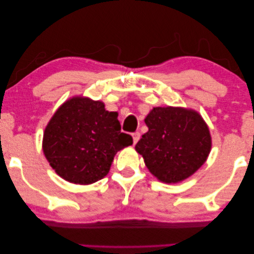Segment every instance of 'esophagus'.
Listing matches in <instances>:
<instances>
[{
	"instance_id": "34e87169",
	"label": "esophagus",
	"mask_w": 254,
	"mask_h": 254,
	"mask_svg": "<svg viewBox=\"0 0 254 254\" xmlns=\"http://www.w3.org/2000/svg\"><path fill=\"white\" fill-rule=\"evenodd\" d=\"M131 136H132V142H134V144H136L137 142H138L139 138H140V134H139V131H135V132H132Z\"/></svg>"
}]
</instances>
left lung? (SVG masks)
Returning a JSON list of instances; mask_svg holds the SVG:
<instances>
[{"mask_svg": "<svg viewBox=\"0 0 254 254\" xmlns=\"http://www.w3.org/2000/svg\"><path fill=\"white\" fill-rule=\"evenodd\" d=\"M148 131L136 144L148 171L164 184H178L200 169L211 149L209 128L198 111L155 107L145 118Z\"/></svg>", "mask_w": 254, "mask_h": 254, "instance_id": "obj_1", "label": "left lung"}]
</instances>
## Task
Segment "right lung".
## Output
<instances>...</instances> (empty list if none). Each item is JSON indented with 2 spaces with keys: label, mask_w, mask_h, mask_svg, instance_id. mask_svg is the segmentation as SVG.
<instances>
[{
  "label": "right lung",
  "mask_w": 254,
  "mask_h": 254,
  "mask_svg": "<svg viewBox=\"0 0 254 254\" xmlns=\"http://www.w3.org/2000/svg\"><path fill=\"white\" fill-rule=\"evenodd\" d=\"M118 112L102 101L75 95L53 115L45 128L43 151L55 172L75 185H91L105 178L117 152L132 144L120 131Z\"/></svg>",
  "instance_id": "1"
}]
</instances>
